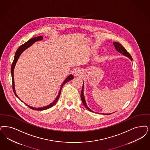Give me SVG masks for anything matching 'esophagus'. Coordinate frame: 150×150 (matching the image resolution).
<instances>
[{
  "mask_svg": "<svg viewBox=\"0 0 150 150\" xmlns=\"http://www.w3.org/2000/svg\"><path fill=\"white\" fill-rule=\"evenodd\" d=\"M81 71L79 69H75V71L74 72V75H75V76H79L80 74H81Z\"/></svg>",
  "mask_w": 150,
  "mask_h": 150,
  "instance_id": "34e87169",
  "label": "esophagus"
}]
</instances>
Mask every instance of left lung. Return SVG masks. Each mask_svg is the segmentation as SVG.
Here are the masks:
<instances>
[{"label":"left lung","instance_id":"8db88e82","mask_svg":"<svg viewBox=\"0 0 150 150\" xmlns=\"http://www.w3.org/2000/svg\"><path fill=\"white\" fill-rule=\"evenodd\" d=\"M113 45H114V47H115V48L116 49V50H117L118 52H119L120 54H123L124 56H125L126 57H128L130 60L132 61V56H131L130 54H129V53L127 51V50H126V49L125 48V47H124L121 44H120V43H118V42H113ZM83 91H84V83H83V89H82L81 92V100H82V102H83L84 106H85L86 108H87L90 112H94L93 110H91L90 108L88 107V105H87V104H86V103L85 100V97H84ZM102 114H103V113H102ZM110 114H111V113H110ZM107 114V115H109V114ZM103 114H105L103 113Z\"/></svg>","mask_w":150,"mask_h":150}]
</instances>
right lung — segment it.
<instances>
[{
    "label": "right lung",
    "instance_id": "obj_1",
    "mask_svg": "<svg viewBox=\"0 0 150 150\" xmlns=\"http://www.w3.org/2000/svg\"><path fill=\"white\" fill-rule=\"evenodd\" d=\"M43 40V36H38V37H35V38H31L29 41H28L27 42L24 43V44H23L22 45H21L19 48L17 49L16 54H15V56H14V59L13 60V62L12 63V66H11V74H12V86H13V92L14 93V94L16 95V96H17V98H19L18 96L17 95L16 93V90H15V87H14V67L15 65L17 63V61L18 60L20 55L25 50H26L27 48H28L29 47H30V46L32 45H33L35 42L36 41H41ZM74 78V76L72 75H70L69 76H68L67 78H66V79L64 80V81L63 82V83L61 85V88H60V91H59V94L56 97V98L55 99V100H54V102H52V103H51L50 104H49L48 105H47L46 107H41V108H35V107H30V105L26 104L25 103H24L26 105H27L29 108L33 109V110H46V109H47L49 108H51L52 107H53L54 105L56 104V103L57 102V101L58 100L60 96V94H61V89H62V86H64V85L67 82H68L69 81L72 80V79ZM21 100V99H20ZM22 101V100H21Z\"/></svg>",
    "mask_w": 150,
    "mask_h": 150
}]
</instances>
